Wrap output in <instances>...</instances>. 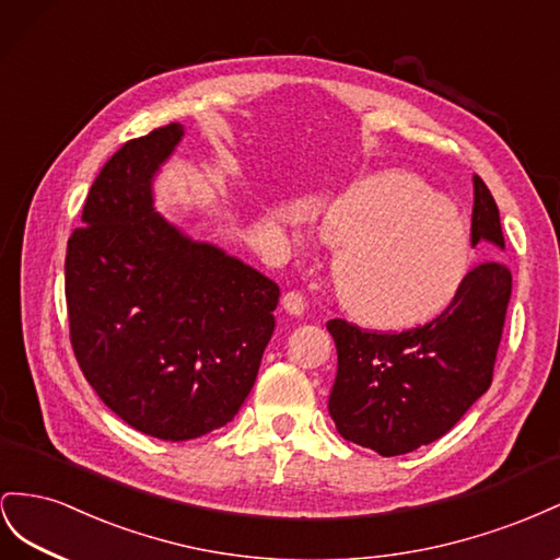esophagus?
<instances>
[{"instance_id": "obj_1", "label": "esophagus", "mask_w": 560, "mask_h": 560, "mask_svg": "<svg viewBox=\"0 0 560 560\" xmlns=\"http://www.w3.org/2000/svg\"><path fill=\"white\" fill-rule=\"evenodd\" d=\"M281 307H283L285 314L302 316V314H305V298H302V295L295 293V291L285 293V295L281 298Z\"/></svg>"}]
</instances>
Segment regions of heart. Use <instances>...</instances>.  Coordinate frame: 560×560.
<instances>
[{
    "instance_id": "obj_1",
    "label": "heart",
    "mask_w": 560,
    "mask_h": 560,
    "mask_svg": "<svg viewBox=\"0 0 560 560\" xmlns=\"http://www.w3.org/2000/svg\"><path fill=\"white\" fill-rule=\"evenodd\" d=\"M318 234L335 246L332 279L345 307L371 326L429 322L453 305L474 267L465 213L404 171L371 175L330 199Z\"/></svg>"
}]
</instances>
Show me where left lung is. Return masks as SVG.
Wrapping results in <instances>:
<instances>
[{
  "mask_svg": "<svg viewBox=\"0 0 560 560\" xmlns=\"http://www.w3.org/2000/svg\"><path fill=\"white\" fill-rule=\"evenodd\" d=\"M471 244L486 258L465 289L429 324L404 332L361 330L328 322L338 347V375L328 412L347 441L382 457L418 451L459 422L490 382L502 340L511 271L502 258L500 211L486 183L474 175Z\"/></svg>",
  "mask_w": 560,
  "mask_h": 560,
  "instance_id": "1",
  "label": "left lung"
}]
</instances>
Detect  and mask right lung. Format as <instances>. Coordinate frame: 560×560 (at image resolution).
<instances>
[{
	"label": "right lung",
	"instance_id": "1",
	"mask_svg": "<svg viewBox=\"0 0 560 560\" xmlns=\"http://www.w3.org/2000/svg\"><path fill=\"white\" fill-rule=\"evenodd\" d=\"M183 136V124H168L112 154L66 258L79 369L112 412L162 441L232 422L279 302L262 271L156 213L154 178Z\"/></svg>",
	"mask_w": 560,
	"mask_h": 560
}]
</instances>
